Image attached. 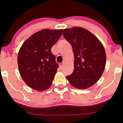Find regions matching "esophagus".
<instances>
[{
    "mask_svg": "<svg viewBox=\"0 0 123 123\" xmlns=\"http://www.w3.org/2000/svg\"><path fill=\"white\" fill-rule=\"evenodd\" d=\"M64 62H63V63H60V68L61 69H62L63 68V66H64Z\"/></svg>",
    "mask_w": 123,
    "mask_h": 123,
    "instance_id": "esophagus-1",
    "label": "esophagus"
}]
</instances>
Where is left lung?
Masks as SVG:
<instances>
[{
  "mask_svg": "<svg viewBox=\"0 0 123 123\" xmlns=\"http://www.w3.org/2000/svg\"><path fill=\"white\" fill-rule=\"evenodd\" d=\"M63 35L71 44L74 57V70L66 78L76 88H89L98 81L105 69L104 46L95 35L81 27L65 29Z\"/></svg>",
  "mask_w": 123,
  "mask_h": 123,
  "instance_id": "obj_1",
  "label": "left lung"
}]
</instances>
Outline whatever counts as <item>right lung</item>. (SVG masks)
<instances>
[{
	"mask_svg": "<svg viewBox=\"0 0 123 123\" xmlns=\"http://www.w3.org/2000/svg\"><path fill=\"white\" fill-rule=\"evenodd\" d=\"M63 29H42L23 43L18 54V66L22 80L33 90L44 91L53 83L58 65L51 49Z\"/></svg>",
	"mask_w": 123,
	"mask_h": 123,
	"instance_id": "add662e5",
	"label": "right lung"
}]
</instances>
